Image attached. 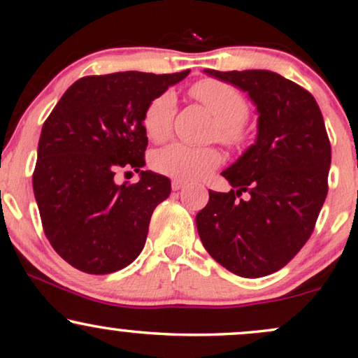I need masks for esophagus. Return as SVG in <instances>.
I'll return each mask as SVG.
<instances>
[{
  "mask_svg": "<svg viewBox=\"0 0 358 358\" xmlns=\"http://www.w3.org/2000/svg\"><path fill=\"white\" fill-rule=\"evenodd\" d=\"M185 185H186L185 181H180V180H173V181H172V188H173L175 191L185 188Z\"/></svg>",
  "mask_w": 358,
  "mask_h": 358,
  "instance_id": "obj_1",
  "label": "esophagus"
}]
</instances>
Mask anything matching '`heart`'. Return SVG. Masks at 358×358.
<instances>
[{
	"label": "heart",
	"mask_w": 358,
	"mask_h": 358,
	"mask_svg": "<svg viewBox=\"0 0 358 358\" xmlns=\"http://www.w3.org/2000/svg\"><path fill=\"white\" fill-rule=\"evenodd\" d=\"M189 94L215 118L213 138H217L231 149H241L250 144L251 129L245 122L248 102L234 85L217 79H203L191 85ZM175 113L177 97L172 90H164L155 95L144 110L145 134L157 143L167 139L172 134ZM220 162L222 155L215 148H194L181 143L159 149L150 160L155 172L180 181L208 177Z\"/></svg>",
	"instance_id": "b5f03b06"
}]
</instances>
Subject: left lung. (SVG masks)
Returning <instances> with one entry per match:
<instances>
[{"label": "left lung", "mask_w": 358, "mask_h": 358, "mask_svg": "<svg viewBox=\"0 0 358 358\" xmlns=\"http://www.w3.org/2000/svg\"><path fill=\"white\" fill-rule=\"evenodd\" d=\"M204 73L248 92L259 117L256 143L222 172L234 189L209 191L196 215L199 238L230 273L263 278L308 241L328 196L331 144L323 115L308 90L278 73Z\"/></svg>", "instance_id": "1"}]
</instances>
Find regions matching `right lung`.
Returning a JSON list of instances; mask_svg holds the SVG:
<instances>
[{"instance_id": "add662e5", "label": "right lung", "mask_w": 358, "mask_h": 358, "mask_svg": "<svg viewBox=\"0 0 358 358\" xmlns=\"http://www.w3.org/2000/svg\"><path fill=\"white\" fill-rule=\"evenodd\" d=\"M188 73L80 78L45 120L34 194L50 245L73 268L110 274L143 251L150 215L172 191L167 177L141 170L148 148L144 110ZM122 168L139 171L138 183L115 184Z\"/></svg>"}]
</instances>
